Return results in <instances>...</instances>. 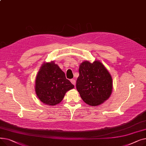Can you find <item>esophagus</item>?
Instances as JSON below:
<instances>
[{"mask_svg":"<svg viewBox=\"0 0 146 146\" xmlns=\"http://www.w3.org/2000/svg\"><path fill=\"white\" fill-rule=\"evenodd\" d=\"M70 82H71V83L73 84V85L75 86V85H76V80L74 79H71Z\"/></svg>","mask_w":146,"mask_h":146,"instance_id":"1","label":"esophagus"}]
</instances>
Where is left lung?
Returning a JSON list of instances; mask_svg holds the SVG:
<instances>
[{
	"instance_id": "obj_1",
	"label": "left lung",
	"mask_w": 146,
	"mask_h": 146,
	"mask_svg": "<svg viewBox=\"0 0 146 146\" xmlns=\"http://www.w3.org/2000/svg\"><path fill=\"white\" fill-rule=\"evenodd\" d=\"M76 89L83 101L90 106L102 104L110 96L112 89L111 76L98 61H83L80 65Z\"/></svg>"
}]
</instances>
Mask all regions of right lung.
<instances>
[{
	"mask_svg": "<svg viewBox=\"0 0 146 146\" xmlns=\"http://www.w3.org/2000/svg\"><path fill=\"white\" fill-rule=\"evenodd\" d=\"M73 88L65 73L53 61L43 64L35 80L37 96L42 102L49 105L59 104L66 92Z\"/></svg>",
	"mask_w": 146,
	"mask_h": 146,
	"instance_id": "right-lung-1",
	"label": "right lung"
}]
</instances>
